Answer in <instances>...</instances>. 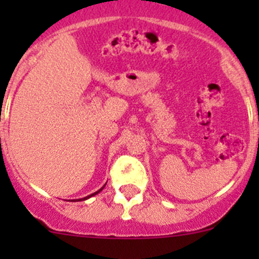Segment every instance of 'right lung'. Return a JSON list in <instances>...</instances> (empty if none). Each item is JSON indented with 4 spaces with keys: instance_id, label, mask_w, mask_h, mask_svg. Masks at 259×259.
I'll return each instance as SVG.
<instances>
[{
    "instance_id": "1",
    "label": "right lung",
    "mask_w": 259,
    "mask_h": 259,
    "mask_svg": "<svg viewBox=\"0 0 259 259\" xmlns=\"http://www.w3.org/2000/svg\"><path fill=\"white\" fill-rule=\"evenodd\" d=\"M104 188V187H103ZM103 188H101V189L100 190H98V192H95V193H94V194H91V195H89V197H86V198H83V199H79V200H85V199H88V198H90V197H93V195H95V194H98V193L99 192H101V190H103Z\"/></svg>"
}]
</instances>
